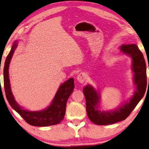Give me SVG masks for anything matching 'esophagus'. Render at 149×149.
Listing matches in <instances>:
<instances>
[{"instance_id": "esophagus-1", "label": "esophagus", "mask_w": 149, "mask_h": 149, "mask_svg": "<svg viewBox=\"0 0 149 149\" xmlns=\"http://www.w3.org/2000/svg\"><path fill=\"white\" fill-rule=\"evenodd\" d=\"M77 81L79 82V83H83L84 82L87 80V76H86V74H85V73H83V72L80 73L79 74H78V76H77Z\"/></svg>"}]
</instances>
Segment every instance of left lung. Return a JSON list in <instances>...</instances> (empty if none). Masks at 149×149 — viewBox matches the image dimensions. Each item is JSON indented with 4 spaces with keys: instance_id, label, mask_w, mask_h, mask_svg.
I'll return each instance as SVG.
<instances>
[{
    "instance_id": "left-lung-1",
    "label": "left lung",
    "mask_w": 149,
    "mask_h": 149,
    "mask_svg": "<svg viewBox=\"0 0 149 149\" xmlns=\"http://www.w3.org/2000/svg\"><path fill=\"white\" fill-rule=\"evenodd\" d=\"M120 49L122 52L132 58V70L134 72V81L136 86V90L129 102L115 109V111H103L97 109L100 95L91 86H85L83 89V93L86 100L87 113L89 120L95 124L109 125L125 120L133 111L145 93L146 70L143 53L136 44H124Z\"/></svg>"
}]
</instances>
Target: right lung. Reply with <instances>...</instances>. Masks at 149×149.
I'll return each instance as SVG.
<instances>
[{
    "label": "right lung",
    "mask_w": 149,
    "mask_h": 149,
    "mask_svg": "<svg viewBox=\"0 0 149 149\" xmlns=\"http://www.w3.org/2000/svg\"><path fill=\"white\" fill-rule=\"evenodd\" d=\"M17 47V42H15L10 52L6 57L4 66V87L6 97L10 106L15 110L28 124L34 126H48L58 124L64 119L66 112V105L69 96L74 88V79H69L59 87L51 105L46 109L39 111H29L23 109L17 104L10 89L8 66L10 59Z\"/></svg>",
    "instance_id": "add662e5"
}]
</instances>
